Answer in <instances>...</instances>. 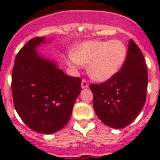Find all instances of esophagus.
<instances>
[{
	"mask_svg": "<svg viewBox=\"0 0 160 160\" xmlns=\"http://www.w3.org/2000/svg\"><path fill=\"white\" fill-rule=\"evenodd\" d=\"M89 87V83L87 82V80L86 79H82V89H86L88 88Z\"/></svg>",
	"mask_w": 160,
	"mask_h": 160,
	"instance_id": "34e87169",
	"label": "esophagus"
}]
</instances>
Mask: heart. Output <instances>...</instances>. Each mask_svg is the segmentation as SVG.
I'll return each mask as SVG.
<instances>
[{
	"label": "heart",
	"mask_w": 160,
	"mask_h": 160,
	"mask_svg": "<svg viewBox=\"0 0 160 160\" xmlns=\"http://www.w3.org/2000/svg\"><path fill=\"white\" fill-rule=\"evenodd\" d=\"M128 49L117 39L88 41L79 44L68 60L70 66L87 65L89 75L94 81L106 82L120 71L127 59Z\"/></svg>",
	"instance_id": "obj_1"
}]
</instances>
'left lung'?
Here are the masks:
<instances>
[{
    "mask_svg": "<svg viewBox=\"0 0 160 160\" xmlns=\"http://www.w3.org/2000/svg\"><path fill=\"white\" fill-rule=\"evenodd\" d=\"M148 71L143 55L131 39L123 66L116 75L101 84H90L93 106L105 125L120 129L129 125L146 101Z\"/></svg>",
    "mask_w": 160,
    "mask_h": 160,
    "instance_id": "obj_1",
    "label": "left lung"
}]
</instances>
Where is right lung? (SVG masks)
Wrapping results in <instances>:
<instances>
[{
	"label": "right lung",
	"mask_w": 160,
	"mask_h": 160,
	"mask_svg": "<svg viewBox=\"0 0 160 160\" xmlns=\"http://www.w3.org/2000/svg\"><path fill=\"white\" fill-rule=\"evenodd\" d=\"M44 42L45 37L32 38L18 52L11 87L22 121L36 132L52 134L69 122L82 79L66 75L54 62L41 56L37 48Z\"/></svg>",
	"instance_id": "add662e5"
}]
</instances>
